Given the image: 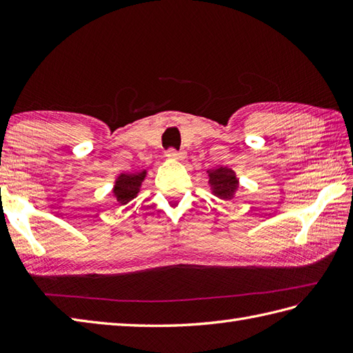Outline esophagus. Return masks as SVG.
Masks as SVG:
<instances>
[{"label":"esophagus","instance_id":"obj_1","mask_svg":"<svg viewBox=\"0 0 353 353\" xmlns=\"http://www.w3.org/2000/svg\"><path fill=\"white\" fill-rule=\"evenodd\" d=\"M167 156H168V159H171V161H182L186 157V153L185 152H177V150H174V148H170L167 152Z\"/></svg>","mask_w":353,"mask_h":353}]
</instances>
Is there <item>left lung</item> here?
I'll list each match as a JSON object with an SVG mask.
<instances>
[{
	"label": "left lung",
	"instance_id": "8db88e82",
	"mask_svg": "<svg viewBox=\"0 0 353 353\" xmlns=\"http://www.w3.org/2000/svg\"><path fill=\"white\" fill-rule=\"evenodd\" d=\"M209 186L215 197L221 200H234L239 188V181L235 171L228 167H219L208 171Z\"/></svg>",
	"mask_w": 353,
	"mask_h": 353
}]
</instances>
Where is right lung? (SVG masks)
<instances>
[{
  "label": "right lung",
  "mask_w": 353,
  "mask_h": 353,
  "mask_svg": "<svg viewBox=\"0 0 353 353\" xmlns=\"http://www.w3.org/2000/svg\"><path fill=\"white\" fill-rule=\"evenodd\" d=\"M147 177V171H139V172H121L117 179H115V185H114V197L117 199V203L119 206H124L129 203L130 200L138 196L141 191V185L144 182V179Z\"/></svg>",
  "instance_id": "obj_1"
}]
</instances>
